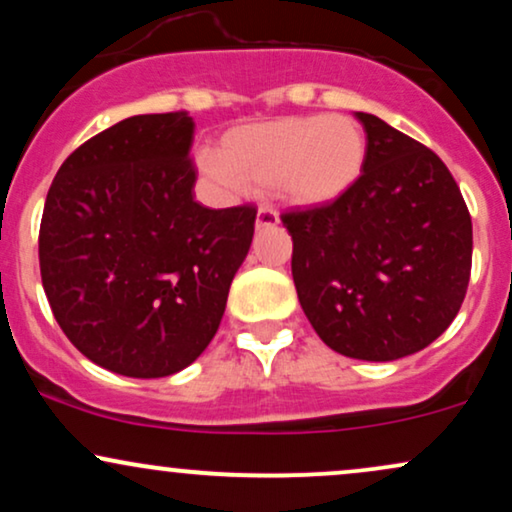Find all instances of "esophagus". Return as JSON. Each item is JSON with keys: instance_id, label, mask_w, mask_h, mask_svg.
Returning a JSON list of instances; mask_svg holds the SVG:
<instances>
[{"instance_id": "34e87169", "label": "esophagus", "mask_w": 512, "mask_h": 512, "mask_svg": "<svg viewBox=\"0 0 512 512\" xmlns=\"http://www.w3.org/2000/svg\"><path fill=\"white\" fill-rule=\"evenodd\" d=\"M279 223V214L272 207H260L257 209V228L276 226Z\"/></svg>"}]
</instances>
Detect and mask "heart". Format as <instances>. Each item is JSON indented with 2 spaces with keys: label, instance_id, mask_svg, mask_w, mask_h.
I'll return each mask as SVG.
<instances>
[{
  "label": "heart",
  "instance_id": "1",
  "mask_svg": "<svg viewBox=\"0 0 512 512\" xmlns=\"http://www.w3.org/2000/svg\"><path fill=\"white\" fill-rule=\"evenodd\" d=\"M366 132L349 115H296L228 129L204 170L228 185L272 187L298 207H322L361 178Z\"/></svg>",
  "mask_w": 512,
  "mask_h": 512
}]
</instances>
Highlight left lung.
<instances>
[{
    "instance_id": "left-lung-1",
    "label": "left lung",
    "mask_w": 512,
    "mask_h": 512,
    "mask_svg": "<svg viewBox=\"0 0 512 512\" xmlns=\"http://www.w3.org/2000/svg\"><path fill=\"white\" fill-rule=\"evenodd\" d=\"M361 178L330 204L281 214L305 317L337 354L395 361L426 349L460 313L472 216L448 166L380 117Z\"/></svg>"
}]
</instances>
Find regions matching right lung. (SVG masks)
Masks as SVG:
<instances>
[{"mask_svg":"<svg viewBox=\"0 0 512 512\" xmlns=\"http://www.w3.org/2000/svg\"><path fill=\"white\" fill-rule=\"evenodd\" d=\"M195 122L134 115L84 142L52 180L38 255L76 349L127 378L190 366L221 325L257 209L195 202Z\"/></svg>","mask_w":512,"mask_h":512,"instance_id":"obj_1","label":"right lung"}]
</instances>
